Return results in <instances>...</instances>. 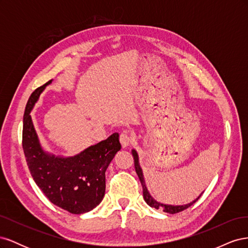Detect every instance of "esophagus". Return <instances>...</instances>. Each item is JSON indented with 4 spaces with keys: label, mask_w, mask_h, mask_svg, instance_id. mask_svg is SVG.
<instances>
[{
    "label": "esophagus",
    "mask_w": 248,
    "mask_h": 248,
    "mask_svg": "<svg viewBox=\"0 0 248 248\" xmlns=\"http://www.w3.org/2000/svg\"><path fill=\"white\" fill-rule=\"evenodd\" d=\"M120 142H121V146L124 149L131 144V137L129 136L128 132L125 131L121 133V136H120Z\"/></svg>",
    "instance_id": "esophagus-1"
}]
</instances>
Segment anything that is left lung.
<instances>
[{
  "mask_svg": "<svg viewBox=\"0 0 248 248\" xmlns=\"http://www.w3.org/2000/svg\"><path fill=\"white\" fill-rule=\"evenodd\" d=\"M131 154H132L133 159H134V168H136V171H137V174H138V176H139V179H140V181L141 186H142V194H144V200H145V202H147V204H148L150 207L155 208V209H161V210H163V212H167V213H170V214L179 213V212L183 211V210L187 209L188 207H190L191 205H193L194 202H196L201 198L202 192H204V191H202L196 200L190 202L189 204H186V205H177V206H175V205L163 204V202H157V201L151 196V193L149 192V190H148V188H147V185H146V182H145V178H144V174H142V170H141V168H140V166L139 154H138V152H137L134 149H132V150H131Z\"/></svg>",
  "mask_w": 248,
  "mask_h": 248,
  "instance_id": "1",
  "label": "left lung"
}]
</instances>
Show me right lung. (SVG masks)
Here are the masks:
<instances>
[{"mask_svg":"<svg viewBox=\"0 0 248 248\" xmlns=\"http://www.w3.org/2000/svg\"><path fill=\"white\" fill-rule=\"evenodd\" d=\"M52 79L30 96L24 115L22 148L35 183L52 204L72 214H82L98 206L106 192V170L121 149L119 133L90 146L74 156H57L40 144L31 111Z\"/></svg>","mask_w":248,"mask_h":248,"instance_id":"add662e5","label":"right lung"}]
</instances>
